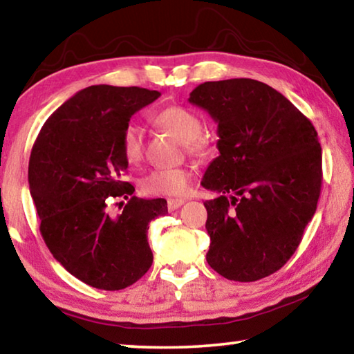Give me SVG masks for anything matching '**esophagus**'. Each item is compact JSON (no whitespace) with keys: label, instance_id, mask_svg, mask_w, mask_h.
<instances>
[{"label":"esophagus","instance_id":"34e87169","mask_svg":"<svg viewBox=\"0 0 354 354\" xmlns=\"http://www.w3.org/2000/svg\"><path fill=\"white\" fill-rule=\"evenodd\" d=\"M184 205L183 198H170L167 201V206H169V211H176L178 207H181Z\"/></svg>","mask_w":354,"mask_h":354}]
</instances>
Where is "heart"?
Segmentation results:
<instances>
[{"mask_svg":"<svg viewBox=\"0 0 354 354\" xmlns=\"http://www.w3.org/2000/svg\"><path fill=\"white\" fill-rule=\"evenodd\" d=\"M153 123L167 134L184 143L185 151L196 158H209L215 153L211 136L201 134L203 122L194 111L184 106H167L153 115ZM122 153L131 165L139 164L143 158V136L140 128L129 124L122 134ZM192 178L187 167L156 169L143 178L142 189L153 196H176L185 194Z\"/></svg>","mask_w":354,"mask_h":354,"instance_id":"1","label":"heart"}]
</instances>
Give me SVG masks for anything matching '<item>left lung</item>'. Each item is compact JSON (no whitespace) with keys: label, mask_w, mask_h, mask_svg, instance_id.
Wrapping results in <instances>:
<instances>
[{"label":"left lung","mask_w":354,"mask_h":354,"mask_svg":"<svg viewBox=\"0 0 354 354\" xmlns=\"http://www.w3.org/2000/svg\"><path fill=\"white\" fill-rule=\"evenodd\" d=\"M192 104L218 124L220 151L201 185L211 245L206 261L226 279L251 283L279 270L314 217L322 189V147L314 124L261 81L200 84Z\"/></svg>","instance_id":"1"}]
</instances>
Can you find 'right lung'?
I'll return each mask as SVG.
<instances>
[{"mask_svg":"<svg viewBox=\"0 0 354 354\" xmlns=\"http://www.w3.org/2000/svg\"><path fill=\"white\" fill-rule=\"evenodd\" d=\"M159 97L142 87L82 88L46 120L29 158V189L48 250L75 278L101 290L134 284L153 263L148 225L167 212V201L137 198L123 181L122 134ZM122 198L129 203L113 216L111 201Z\"/></svg>","mask_w":354,"mask_h":354,"instance_id":"add662e5","label":"right lung"}]
</instances>
